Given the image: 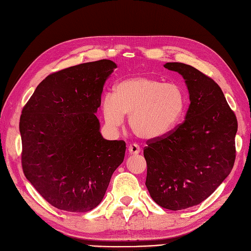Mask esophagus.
<instances>
[{
	"mask_svg": "<svg viewBox=\"0 0 251 251\" xmlns=\"http://www.w3.org/2000/svg\"><path fill=\"white\" fill-rule=\"evenodd\" d=\"M128 153L133 154V155L139 154L140 153V148H139L138 144H136V143L130 144V146H128Z\"/></svg>",
	"mask_w": 251,
	"mask_h": 251,
	"instance_id": "obj_1",
	"label": "esophagus"
}]
</instances>
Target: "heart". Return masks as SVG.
Returning a JSON list of instances; mask_svg holds the SVG:
<instances>
[{
	"instance_id": "1",
	"label": "heart",
	"mask_w": 251,
	"mask_h": 251,
	"mask_svg": "<svg viewBox=\"0 0 251 251\" xmlns=\"http://www.w3.org/2000/svg\"><path fill=\"white\" fill-rule=\"evenodd\" d=\"M186 94L177 83L150 76H136L118 82L101 102L108 126L119 127L128 116L132 131L143 139L164 137L184 116Z\"/></svg>"
}]
</instances>
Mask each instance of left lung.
I'll return each mask as SVG.
<instances>
[{"label":"left lung","mask_w":251,"mask_h":251,"mask_svg":"<svg viewBox=\"0 0 251 251\" xmlns=\"http://www.w3.org/2000/svg\"><path fill=\"white\" fill-rule=\"evenodd\" d=\"M164 68L183 76L191 104L183 123L148 141L146 185L158 205L180 210L207 199L230 174L238 121L214 79L182 63Z\"/></svg>","instance_id":"1"}]
</instances>
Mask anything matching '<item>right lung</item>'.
<instances>
[{
  "instance_id": "1",
  "label": "right lung",
  "mask_w": 251,
  "mask_h": 251,
  "mask_svg": "<svg viewBox=\"0 0 251 251\" xmlns=\"http://www.w3.org/2000/svg\"><path fill=\"white\" fill-rule=\"evenodd\" d=\"M116 67L100 59L52 73L23 108V172L60 210L95 208L124 161L126 142L104 139L95 115L104 82Z\"/></svg>"
}]
</instances>
